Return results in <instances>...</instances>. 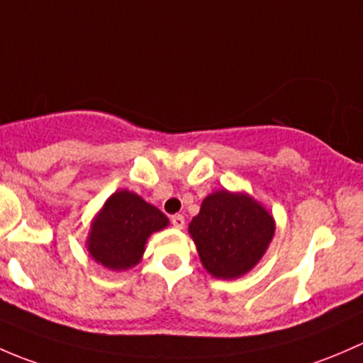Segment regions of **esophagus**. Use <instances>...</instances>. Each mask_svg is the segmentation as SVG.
Listing matches in <instances>:
<instances>
[{"mask_svg": "<svg viewBox=\"0 0 363 363\" xmlns=\"http://www.w3.org/2000/svg\"><path fill=\"white\" fill-rule=\"evenodd\" d=\"M171 223H173L174 229H183L185 227V218L182 215H174L171 216Z\"/></svg>", "mask_w": 363, "mask_h": 363, "instance_id": "esophagus-1", "label": "esophagus"}]
</instances>
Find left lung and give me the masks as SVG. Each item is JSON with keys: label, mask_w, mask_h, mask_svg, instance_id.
<instances>
[{"label": "left lung", "mask_w": 363, "mask_h": 363, "mask_svg": "<svg viewBox=\"0 0 363 363\" xmlns=\"http://www.w3.org/2000/svg\"><path fill=\"white\" fill-rule=\"evenodd\" d=\"M274 230V216L262 203L227 189L204 197L189 223L201 264L216 279H236L252 271L267 252Z\"/></svg>", "instance_id": "obj_1"}]
</instances>
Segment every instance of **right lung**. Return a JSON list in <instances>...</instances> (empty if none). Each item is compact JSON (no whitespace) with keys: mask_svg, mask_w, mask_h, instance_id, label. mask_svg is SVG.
<instances>
[{"mask_svg":"<svg viewBox=\"0 0 363 363\" xmlns=\"http://www.w3.org/2000/svg\"><path fill=\"white\" fill-rule=\"evenodd\" d=\"M169 225L167 216L130 190H117L91 222L85 246L94 262L110 271H127L141 262L154 233Z\"/></svg>","mask_w":363,"mask_h":363,"instance_id":"obj_1","label":"right lung"}]
</instances>
